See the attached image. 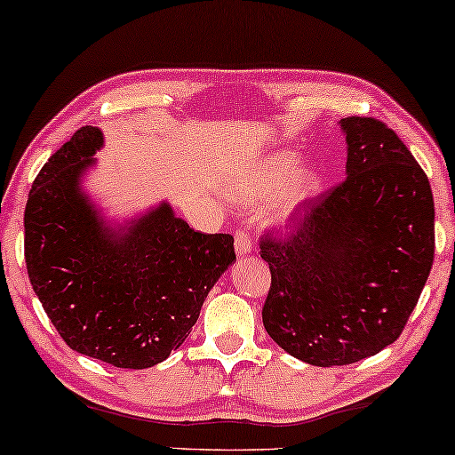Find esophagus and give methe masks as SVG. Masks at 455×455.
<instances>
[{"label":"esophagus","instance_id":"1","mask_svg":"<svg viewBox=\"0 0 455 455\" xmlns=\"http://www.w3.org/2000/svg\"><path fill=\"white\" fill-rule=\"evenodd\" d=\"M235 249L239 255H249L253 251V235L249 230H236L235 233Z\"/></svg>","mask_w":455,"mask_h":455}]
</instances>
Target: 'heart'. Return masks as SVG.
<instances>
[{
    "label": "heart",
    "mask_w": 455,
    "mask_h": 455,
    "mask_svg": "<svg viewBox=\"0 0 455 455\" xmlns=\"http://www.w3.org/2000/svg\"><path fill=\"white\" fill-rule=\"evenodd\" d=\"M298 165H299V160L298 156L293 154H277V156L267 157V160L255 164L253 168L244 172V174L236 180L235 194L241 200H247V202L269 196V194L279 190L280 186L293 175V172L298 170ZM318 186H320V180L315 176V172L312 170L298 172L291 182L283 186L284 188L277 194V198L273 200L271 204L273 220L283 222L290 219V216L298 211L306 200H309L315 192H318Z\"/></svg>",
    "instance_id": "heart-1"
}]
</instances>
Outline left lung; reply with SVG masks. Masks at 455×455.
Listing matches in <instances>:
<instances>
[{
    "label": "left lung",
    "instance_id": "8db88e82",
    "mask_svg": "<svg viewBox=\"0 0 455 455\" xmlns=\"http://www.w3.org/2000/svg\"><path fill=\"white\" fill-rule=\"evenodd\" d=\"M346 178L259 243L271 287L263 326L291 356L342 366L401 336L434 265L429 180L393 129L346 117Z\"/></svg>",
    "mask_w": 455,
    "mask_h": 455
}]
</instances>
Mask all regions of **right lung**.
I'll return each instance as SVG.
<instances>
[{
    "label": "right lung",
    "mask_w": 455,
    "mask_h": 455,
    "mask_svg": "<svg viewBox=\"0 0 455 455\" xmlns=\"http://www.w3.org/2000/svg\"><path fill=\"white\" fill-rule=\"evenodd\" d=\"M103 146L81 127L36 176L24 212L28 277L72 350L148 369L180 348L212 285L235 261L230 235H204L162 204L109 233L78 190Z\"/></svg>",
    "instance_id": "add662e5"
}]
</instances>
